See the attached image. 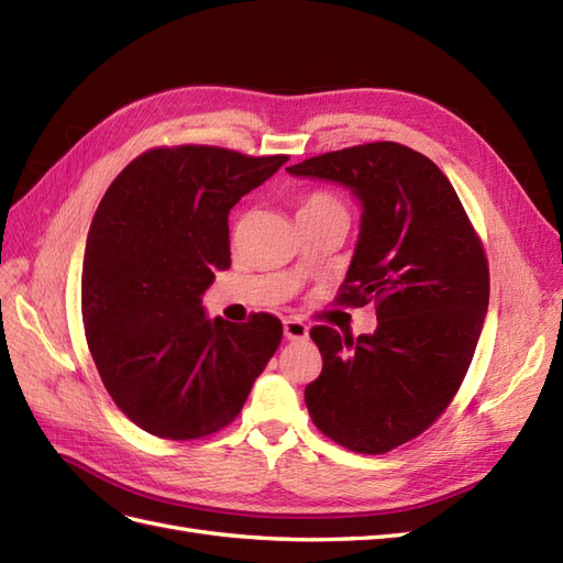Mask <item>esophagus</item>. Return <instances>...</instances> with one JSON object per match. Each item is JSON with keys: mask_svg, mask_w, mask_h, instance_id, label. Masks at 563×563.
I'll return each mask as SVG.
<instances>
[{"mask_svg": "<svg viewBox=\"0 0 563 563\" xmlns=\"http://www.w3.org/2000/svg\"><path fill=\"white\" fill-rule=\"evenodd\" d=\"M308 323H305L302 319H298V317H291V319H286L284 321V335L288 338V340H305L308 338Z\"/></svg>", "mask_w": 563, "mask_h": 563, "instance_id": "1", "label": "esophagus"}]
</instances>
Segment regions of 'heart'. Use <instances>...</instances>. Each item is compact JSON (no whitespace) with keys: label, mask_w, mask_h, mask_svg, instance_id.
Wrapping results in <instances>:
<instances>
[{"label":"heart","mask_w":563,"mask_h":563,"mask_svg":"<svg viewBox=\"0 0 563 563\" xmlns=\"http://www.w3.org/2000/svg\"><path fill=\"white\" fill-rule=\"evenodd\" d=\"M331 209H343L340 199L327 190H314L310 195H305L298 201V216L305 213H319V211H331Z\"/></svg>","instance_id":"1"}]
</instances>
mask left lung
I'll list each match as a JSON object with an SVG mask.
<instances>
[{"label": "left lung", "instance_id": "left-lung-1", "mask_svg": "<svg viewBox=\"0 0 563 563\" xmlns=\"http://www.w3.org/2000/svg\"><path fill=\"white\" fill-rule=\"evenodd\" d=\"M362 199V232L338 305L376 302L373 335L314 327L319 378L305 387L317 430L380 455L422 434L465 380L488 310L484 244L441 168L401 143L327 152L286 168Z\"/></svg>", "mask_w": 563, "mask_h": 563}]
</instances>
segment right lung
Returning a JSON list of instances; mask_svg holds the SVG:
<instances>
[{
  "label": "right lung",
  "instance_id": "right-lung-1",
  "mask_svg": "<svg viewBox=\"0 0 563 563\" xmlns=\"http://www.w3.org/2000/svg\"><path fill=\"white\" fill-rule=\"evenodd\" d=\"M286 155L152 147L98 203L81 269V321L108 395L141 430L174 441L240 416L282 343V321L207 319L201 294L230 267L228 213Z\"/></svg>",
  "mask_w": 563,
  "mask_h": 563
}]
</instances>
